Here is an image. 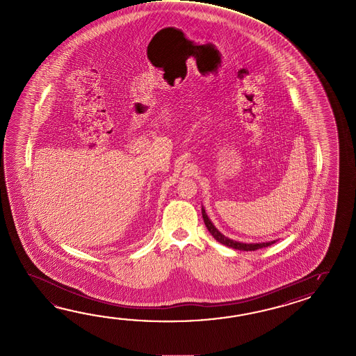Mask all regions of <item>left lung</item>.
Here are the masks:
<instances>
[{
    "label": "left lung",
    "mask_w": 356,
    "mask_h": 356,
    "mask_svg": "<svg viewBox=\"0 0 356 356\" xmlns=\"http://www.w3.org/2000/svg\"><path fill=\"white\" fill-rule=\"evenodd\" d=\"M202 218H204V225H206V227L209 229V232L211 233L212 236H213L218 242L221 243V244H224V245H227V247H230V248H233V250H259V248H265V247H268V245H271L273 243H276V241L266 243L236 242V241L229 239V238L225 236V235L221 234L219 230H218L216 227H213V224H212L211 220L209 219V216H207V213L204 211V207H202Z\"/></svg>",
    "instance_id": "obj_1"
}]
</instances>
